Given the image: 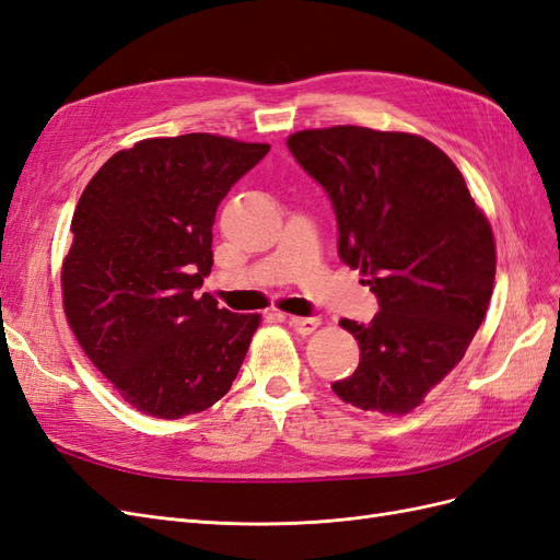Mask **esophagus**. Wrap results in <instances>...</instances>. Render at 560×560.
Segmentation results:
<instances>
[{"instance_id":"1","label":"esophagus","mask_w":560,"mask_h":560,"mask_svg":"<svg viewBox=\"0 0 560 560\" xmlns=\"http://www.w3.org/2000/svg\"><path fill=\"white\" fill-rule=\"evenodd\" d=\"M290 325L299 331V334H303V336H308V334H313L317 327H319V317H290Z\"/></svg>"}]
</instances>
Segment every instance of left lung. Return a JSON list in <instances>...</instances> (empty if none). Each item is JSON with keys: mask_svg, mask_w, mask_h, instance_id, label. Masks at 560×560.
<instances>
[{"mask_svg": "<svg viewBox=\"0 0 560 560\" xmlns=\"http://www.w3.org/2000/svg\"><path fill=\"white\" fill-rule=\"evenodd\" d=\"M292 156L327 191L338 257L378 299L360 364L334 393L362 411L409 413L465 358L495 280V241L455 163L425 138L360 126L301 130Z\"/></svg>", "mask_w": 560, "mask_h": 560, "instance_id": "1", "label": "left lung"}]
</instances>
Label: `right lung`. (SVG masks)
I'll use <instances>...</instances> for the list:
<instances>
[{"label":"right lung","mask_w":560,"mask_h":560,"mask_svg":"<svg viewBox=\"0 0 560 560\" xmlns=\"http://www.w3.org/2000/svg\"><path fill=\"white\" fill-rule=\"evenodd\" d=\"M268 144L208 132L151 138L83 189L62 261V306L89 360L135 409L165 420L222 399L259 315L198 296L219 202Z\"/></svg>","instance_id":"right-lung-1"}]
</instances>
